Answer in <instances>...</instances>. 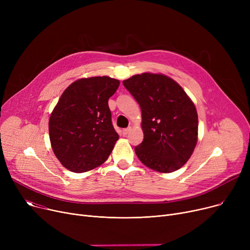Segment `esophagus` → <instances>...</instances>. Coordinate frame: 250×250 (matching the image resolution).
<instances>
[{"label":"esophagus","mask_w":250,"mask_h":250,"mask_svg":"<svg viewBox=\"0 0 250 250\" xmlns=\"http://www.w3.org/2000/svg\"><path fill=\"white\" fill-rule=\"evenodd\" d=\"M132 129V127H126V128H124L123 129V135L124 136H126L128 133H129V130Z\"/></svg>","instance_id":"34e87169"}]
</instances>
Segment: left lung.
I'll list each match as a JSON object with an SVG mask.
<instances>
[{
	"mask_svg": "<svg viewBox=\"0 0 250 250\" xmlns=\"http://www.w3.org/2000/svg\"><path fill=\"white\" fill-rule=\"evenodd\" d=\"M140 104L143 142L135 148L140 161L162 173L178 170L198 142V113L182 87L162 74L143 73L123 82Z\"/></svg>",
	"mask_w": 250,
	"mask_h": 250,
	"instance_id": "left-lung-1",
	"label": "left lung"
}]
</instances>
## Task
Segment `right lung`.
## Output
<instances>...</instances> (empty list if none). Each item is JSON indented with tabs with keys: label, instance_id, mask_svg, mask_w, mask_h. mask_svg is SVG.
Wrapping results in <instances>:
<instances>
[{
	"label": "right lung",
	"instance_id": "right-lung-1",
	"mask_svg": "<svg viewBox=\"0 0 250 250\" xmlns=\"http://www.w3.org/2000/svg\"><path fill=\"white\" fill-rule=\"evenodd\" d=\"M120 86L116 79L83 78L63 91L52 110L48 132L52 151L62 165L82 173L107 160L118 134L111 123L108 99Z\"/></svg>",
	"mask_w": 250,
	"mask_h": 250
}]
</instances>
